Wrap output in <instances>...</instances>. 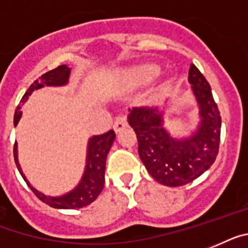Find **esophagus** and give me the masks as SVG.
Listing matches in <instances>:
<instances>
[{"instance_id":"1","label":"esophagus","mask_w":248,"mask_h":248,"mask_svg":"<svg viewBox=\"0 0 248 248\" xmlns=\"http://www.w3.org/2000/svg\"><path fill=\"white\" fill-rule=\"evenodd\" d=\"M124 127H127V118L124 117V116H118V117L114 120L113 130L116 131V132H121Z\"/></svg>"}]
</instances>
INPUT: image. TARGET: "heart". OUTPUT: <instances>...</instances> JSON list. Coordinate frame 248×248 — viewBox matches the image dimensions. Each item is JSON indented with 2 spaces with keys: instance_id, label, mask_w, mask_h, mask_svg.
Here are the masks:
<instances>
[{
  "instance_id": "heart-1",
  "label": "heart",
  "mask_w": 248,
  "mask_h": 248,
  "mask_svg": "<svg viewBox=\"0 0 248 248\" xmlns=\"http://www.w3.org/2000/svg\"><path fill=\"white\" fill-rule=\"evenodd\" d=\"M160 69L155 64H142V65L135 66L132 69L124 73V83L131 88H140L143 85H147L157 77Z\"/></svg>"
}]
</instances>
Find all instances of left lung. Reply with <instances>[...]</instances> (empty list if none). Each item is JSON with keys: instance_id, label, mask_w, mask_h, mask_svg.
<instances>
[{"instance_id": "obj_1", "label": "left lung", "mask_w": 248, "mask_h": 248, "mask_svg": "<svg viewBox=\"0 0 248 248\" xmlns=\"http://www.w3.org/2000/svg\"><path fill=\"white\" fill-rule=\"evenodd\" d=\"M188 80L199 108V124L186 137H172L166 130L159 107L130 109L127 121L136 132L139 155L150 175L160 184L180 186L207 171L218 155L220 114L214 102L211 85L194 64Z\"/></svg>"}]
</instances>
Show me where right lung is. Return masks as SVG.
I'll return each instance as SVG.
<instances>
[{
  "label": "right lung",
  "mask_w": 248,
  "mask_h": 248,
  "mask_svg": "<svg viewBox=\"0 0 248 248\" xmlns=\"http://www.w3.org/2000/svg\"><path fill=\"white\" fill-rule=\"evenodd\" d=\"M70 68L68 65H59L55 69L45 73L30 85V88L26 91V93L22 97L21 103H25L28 101L29 95H31V93L36 91V89H40L43 87H62V85L68 84ZM21 116V107L17 106L14 116L15 127L17 126ZM114 139H116V134L112 130H109L103 135H97V136H93L89 139L88 146H87V160H85L84 174H83L80 182L78 183L76 188L65 193V194L60 195V197H50V195L43 194L41 191L36 190L28 182V179L22 172L20 163H18L17 142H15L14 146L15 163L17 165L18 171H20L25 182L28 183L31 190L34 191V194L41 202H44L45 204L50 205V207L58 208V209H77V208H82L91 204L101 194L103 185H105L106 159H107L108 151L111 149Z\"/></svg>",
  "instance_id": "right-lung-1"
}]
</instances>
